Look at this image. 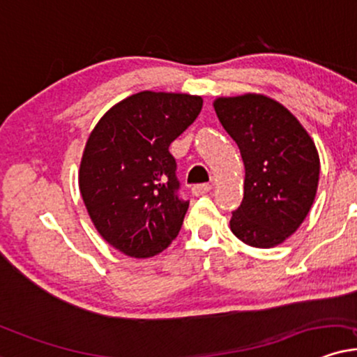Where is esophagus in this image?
Segmentation results:
<instances>
[{"label": "esophagus", "instance_id": "esophagus-1", "mask_svg": "<svg viewBox=\"0 0 357 357\" xmlns=\"http://www.w3.org/2000/svg\"><path fill=\"white\" fill-rule=\"evenodd\" d=\"M210 190H212V185H210V183H200V185H193L192 187V193L195 197L205 195V193H208Z\"/></svg>", "mask_w": 357, "mask_h": 357}]
</instances>
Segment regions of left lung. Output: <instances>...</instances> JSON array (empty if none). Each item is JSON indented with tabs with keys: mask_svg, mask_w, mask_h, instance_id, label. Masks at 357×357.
I'll return each instance as SVG.
<instances>
[{
	"mask_svg": "<svg viewBox=\"0 0 357 357\" xmlns=\"http://www.w3.org/2000/svg\"><path fill=\"white\" fill-rule=\"evenodd\" d=\"M215 112L245 164L243 202L230 230L255 248H273L300 228L319 182V153L301 122L263 94L217 98Z\"/></svg>",
	"mask_w": 357,
	"mask_h": 357,
	"instance_id": "left-lung-1",
	"label": "left lung"
}]
</instances>
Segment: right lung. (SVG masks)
Returning <instances> with one entry per match:
<instances>
[{
    "mask_svg": "<svg viewBox=\"0 0 357 357\" xmlns=\"http://www.w3.org/2000/svg\"><path fill=\"white\" fill-rule=\"evenodd\" d=\"M200 96L142 91L114 104L87 137L79 190L99 235L121 253L151 258L178 235L188 202L178 199L169 145L202 111Z\"/></svg>",
    "mask_w": 357,
    "mask_h": 357,
    "instance_id": "obj_1",
    "label": "right lung"
}]
</instances>
